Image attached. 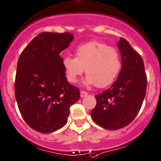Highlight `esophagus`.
I'll use <instances>...</instances> for the list:
<instances>
[{
	"instance_id": "esophagus-1",
	"label": "esophagus",
	"mask_w": 161,
	"mask_h": 161,
	"mask_svg": "<svg viewBox=\"0 0 161 161\" xmlns=\"http://www.w3.org/2000/svg\"><path fill=\"white\" fill-rule=\"evenodd\" d=\"M87 94H88V93H87V92H86V91H83V90H82V91H81V93H80L81 97H84L86 96Z\"/></svg>"
}]
</instances>
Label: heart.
<instances>
[{
    "mask_svg": "<svg viewBox=\"0 0 161 161\" xmlns=\"http://www.w3.org/2000/svg\"><path fill=\"white\" fill-rule=\"evenodd\" d=\"M63 67L69 82H77L86 68L85 84L104 88L117 79L122 68V60L116 48L93 41L79 46L75 57H64Z\"/></svg>",
    "mask_w": 161,
    "mask_h": 161,
    "instance_id": "heart-1",
    "label": "heart"
}]
</instances>
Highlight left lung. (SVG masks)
Listing matches in <instances>:
<instances>
[{"instance_id":"8db88e82","label":"left lung","mask_w":161,"mask_h":161,"mask_svg":"<svg viewBox=\"0 0 161 161\" xmlns=\"http://www.w3.org/2000/svg\"><path fill=\"white\" fill-rule=\"evenodd\" d=\"M118 44L122 68L110 88L96 95L91 117L97 125L108 130L123 128L135 119L146 93L147 77L142 58L126 39Z\"/></svg>"}]
</instances>
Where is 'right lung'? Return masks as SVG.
Instances as JSON below:
<instances>
[{
  "instance_id": "obj_1",
  "label": "right lung",
  "mask_w": 161,
  "mask_h": 161,
  "mask_svg": "<svg viewBox=\"0 0 161 161\" xmlns=\"http://www.w3.org/2000/svg\"><path fill=\"white\" fill-rule=\"evenodd\" d=\"M73 38L68 32L40 33L19 57L15 99L26 124L40 133L64 127L70 107L80 97L79 89L67 80L60 57Z\"/></svg>"
}]
</instances>
